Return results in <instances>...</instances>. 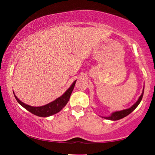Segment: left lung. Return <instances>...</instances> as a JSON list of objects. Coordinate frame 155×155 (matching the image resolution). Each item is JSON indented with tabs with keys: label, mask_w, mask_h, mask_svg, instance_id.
<instances>
[{
	"label": "left lung",
	"mask_w": 155,
	"mask_h": 155,
	"mask_svg": "<svg viewBox=\"0 0 155 155\" xmlns=\"http://www.w3.org/2000/svg\"><path fill=\"white\" fill-rule=\"evenodd\" d=\"M143 94V89L142 94H141L140 97H139V99H138L137 102L135 103L134 105H133V106L129 108V109L123 110L121 111H117V112H113L110 116H108V117H103V118L107 119V120H120L121 118H123L127 116H128L129 114H131L133 111H134L135 108L138 106V105L140 104V103L142 99Z\"/></svg>",
	"instance_id": "left-lung-1"
}]
</instances>
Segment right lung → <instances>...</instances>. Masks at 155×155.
<instances>
[{
    "mask_svg": "<svg viewBox=\"0 0 155 155\" xmlns=\"http://www.w3.org/2000/svg\"><path fill=\"white\" fill-rule=\"evenodd\" d=\"M76 82V80L73 82V83L71 84V86L67 89V91L61 96L58 98L54 100V101H51L50 104L47 105H43V106L40 107H32L31 105H26L24 103L21 102L20 99H19L17 97L15 96L14 94L15 98L17 100V101L20 104L21 106L25 108L26 110L29 111L30 112H31L33 114L40 116V117H48V116H50L51 115L55 114L59 112L62 108H63L65 105L69 101L71 94L72 91L74 88L75 84Z\"/></svg>",
    "mask_w": 155,
    "mask_h": 155,
    "instance_id": "1",
    "label": "right lung"
}]
</instances>
